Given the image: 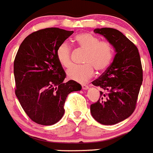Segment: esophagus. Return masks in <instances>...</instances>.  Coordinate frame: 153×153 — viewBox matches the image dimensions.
Instances as JSON below:
<instances>
[{"label":"esophagus","mask_w":153,"mask_h":153,"mask_svg":"<svg viewBox=\"0 0 153 153\" xmlns=\"http://www.w3.org/2000/svg\"><path fill=\"white\" fill-rule=\"evenodd\" d=\"M82 89H83V90H86V89H88V86L87 85H85V84H82Z\"/></svg>","instance_id":"34e87169"}]
</instances>
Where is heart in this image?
I'll return each mask as SVG.
<instances>
[{
    "label": "heart",
    "instance_id": "obj_1",
    "mask_svg": "<svg viewBox=\"0 0 153 153\" xmlns=\"http://www.w3.org/2000/svg\"><path fill=\"white\" fill-rule=\"evenodd\" d=\"M75 41L81 49L85 50L83 59L84 65H74L68 71V79L78 82H87L93 77L94 68L97 71H104L109 67L113 57V49L109 42L100 41L96 36L90 33H81L75 37ZM71 49L69 44L64 42L56 50V57L64 68L71 65Z\"/></svg>",
    "mask_w": 153,
    "mask_h": 153
}]
</instances>
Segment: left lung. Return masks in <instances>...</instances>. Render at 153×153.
<instances>
[{
  "label": "left lung",
  "mask_w": 153,
  "mask_h": 153,
  "mask_svg": "<svg viewBox=\"0 0 153 153\" xmlns=\"http://www.w3.org/2000/svg\"><path fill=\"white\" fill-rule=\"evenodd\" d=\"M113 46L116 55L111 65L92 82L101 88L99 100L90 107L91 116L102 125H115L134 111L143 82V70L137 46L119 30L96 28Z\"/></svg>",
  "instance_id": "obj_1"
}]
</instances>
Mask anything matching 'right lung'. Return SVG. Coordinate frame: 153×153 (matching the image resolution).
<instances>
[{
	"label": "right lung",
	"mask_w": 153,
	"mask_h": 153,
	"mask_svg": "<svg viewBox=\"0 0 153 153\" xmlns=\"http://www.w3.org/2000/svg\"><path fill=\"white\" fill-rule=\"evenodd\" d=\"M74 33L58 27L33 32L20 45L14 61L16 95L32 121L52 126L65 113V101L82 86L74 80L63 82L66 74L56 57L59 45Z\"/></svg>",
	"instance_id": "obj_1"
}]
</instances>
